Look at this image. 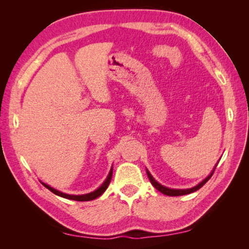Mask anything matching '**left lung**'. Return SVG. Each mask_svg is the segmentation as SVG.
I'll return each mask as SVG.
<instances>
[{
  "mask_svg": "<svg viewBox=\"0 0 249 249\" xmlns=\"http://www.w3.org/2000/svg\"><path fill=\"white\" fill-rule=\"evenodd\" d=\"M216 166H217V163H216V165H215L212 172H211L209 176L203 179V181H201L199 184H197V185H196V186H194L192 188H186V189H176V188H169V187L163 186V185L158 183L156 179L152 177V174L150 173L149 170H147V169H146V173H147V177H149V179H150V182L152 183L153 186H154L157 190H160L161 194L167 195V196H172V197H173V196H183V195H188V194H192L194 192H197V190L202 187L203 185L211 178V177L213 176Z\"/></svg>",
  "mask_w": 249,
  "mask_h": 249,
  "instance_id": "left-lung-1",
  "label": "left lung"
}]
</instances>
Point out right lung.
Here are the masks:
<instances>
[{
  "label": "right lung",
  "instance_id": "right-lung-1",
  "mask_svg": "<svg viewBox=\"0 0 249 249\" xmlns=\"http://www.w3.org/2000/svg\"><path fill=\"white\" fill-rule=\"evenodd\" d=\"M112 171H113V168L111 167L110 171H109V174H108V177H107V178L105 179L104 183H103L102 185H100V186H99L96 190H94V192L86 194V195H68V194L60 192V190H56L55 188L49 186V185H47V184L44 183V182H41V184H43L46 188H48V189L50 190V192H52L54 195L60 196V197H63V198H65V199L75 200V201H91V200H94V199L98 198L99 196L103 195V194L105 193V190L108 188L109 184H110V182H111V178H112Z\"/></svg>",
  "mask_w": 249,
  "mask_h": 249
}]
</instances>
